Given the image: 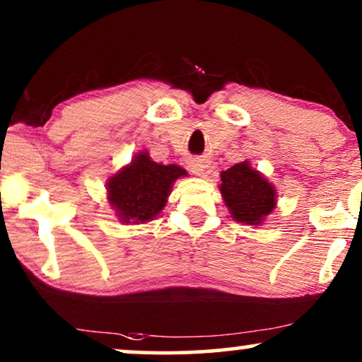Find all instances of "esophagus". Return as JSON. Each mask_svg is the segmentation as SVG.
<instances>
[{
	"label": "esophagus",
	"instance_id": "1",
	"mask_svg": "<svg viewBox=\"0 0 362 362\" xmlns=\"http://www.w3.org/2000/svg\"><path fill=\"white\" fill-rule=\"evenodd\" d=\"M187 168H189L192 175L203 176L206 171V163H204V159H201V158H191L189 161H187Z\"/></svg>",
	"mask_w": 362,
	"mask_h": 362
}]
</instances>
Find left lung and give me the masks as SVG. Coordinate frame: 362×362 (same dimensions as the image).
Listing matches in <instances>:
<instances>
[{
  "label": "left lung",
  "mask_w": 362,
  "mask_h": 362,
  "mask_svg": "<svg viewBox=\"0 0 362 362\" xmlns=\"http://www.w3.org/2000/svg\"><path fill=\"white\" fill-rule=\"evenodd\" d=\"M219 191L234 221L246 226H261L276 209V187L250 161L234 164L221 171Z\"/></svg>",
  "instance_id": "left-lung-1"
}]
</instances>
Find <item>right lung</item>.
<instances>
[{
	"instance_id": "1",
	"label": "right lung",
	"mask_w": 362,
	"mask_h": 362,
	"mask_svg": "<svg viewBox=\"0 0 362 362\" xmlns=\"http://www.w3.org/2000/svg\"><path fill=\"white\" fill-rule=\"evenodd\" d=\"M177 164L153 161L148 151H141L129 164L107 177V203L123 224H144L164 209L176 180L186 176Z\"/></svg>"
}]
</instances>
